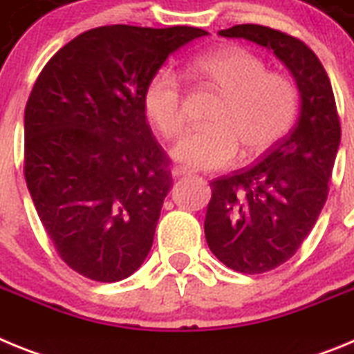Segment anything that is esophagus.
<instances>
[{"instance_id":"obj_1","label":"esophagus","mask_w":354,"mask_h":354,"mask_svg":"<svg viewBox=\"0 0 354 354\" xmlns=\"http://www.w3.org/2000/svg\"><path fill=\"white\" fill-rule=\"evenodd\" d=\"M192 174V170H189V168H186V167H174L171 168V175H174V177H183V175H189Z\"/></svg>"}]
</instances>
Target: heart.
I'll use <instances>...</instances> for the list:
<instances>
[{"instance_id": "heart-1", "label": "heart", "mask_w": 354, "mask_h": 354, "mask_svg": "<svg viewBox=\"0 0 354 354\" xmlns=\"http://www.w3.org/2000/svg\"><path fill=\"white\" fill-rule=\"evenodd\" d=\"M193 71L223 93L211 117V127L193 129L171 149L175 159L192 168H223L241 154L259 158L289 133L298 113L299 93L283 74L245 48H221L193 62ZM143 106L167 140L177 138L186 126L184 84L174 68L156 71L145 84Z\"/></svg>"}]
</instances>
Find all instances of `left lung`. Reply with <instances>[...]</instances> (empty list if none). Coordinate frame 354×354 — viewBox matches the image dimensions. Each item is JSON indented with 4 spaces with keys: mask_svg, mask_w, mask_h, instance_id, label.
Segmentation results:
<instances>
[{
    "mask_svg": "<svg viewBox=\"0 0 354 354\" xmlns=\"http://www.w3.org/2000/svg\"><path fill=\"white\" fill-rule=\"evenodd\" d=\"M264 46L282 60L299 90V117L262 159L211 183L205 239L227 268L257 274L292 257L328 198L340 122L330 77L305 42L261 24L220 31Z\"/></svg>",
    "mask_w": 354,
    "mask_h": 354,
    "instance_id": "1",
    "label": "left lung"
}]
</instances>
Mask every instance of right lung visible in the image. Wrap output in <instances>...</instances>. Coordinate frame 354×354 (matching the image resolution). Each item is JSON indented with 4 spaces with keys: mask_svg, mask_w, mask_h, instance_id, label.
<instances>
[{
    "mask_svg": "<svg viewBox=\"0 0 354 354\" xmlns=\"http://www.w3.org/2000/svg\"><path fill=\"white\" fill-rule=\"evenodd\" d=\"M204 35L192 26L93 28L37 77L24 109V177L55 250L76 273L118 282L149 255L174 180L143 92L171 53Z\"/></svg>",
    "mask_w": 354,
    "mask_h": 354,
    "instance_id": "right-lung-1",
    "label": "right lung"
}]
</instances>
